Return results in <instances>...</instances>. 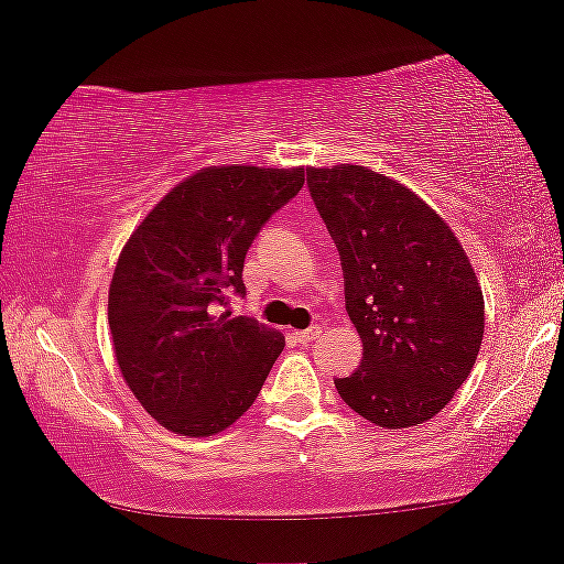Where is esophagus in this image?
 Instances as JSON below:
<instances>
[{
  "label": "esophagus",
  "mask_w": 564,
  "mask_h": 564,
  "mask_svg": "<svg viewBox=\"0 0 564 564\" xmlns=\"http://www.w3.org/2000/svg\"><path fill=\"white\" fill-rule=\"evenodd\" d=\"M321 334H323V330L315 326V328H307V330H295L292 336H295V341H300V344H313Z\"/></svg>",
  "instance_id": "1"
}]
</instances>
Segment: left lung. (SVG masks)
<instances>
[{
    "mask_svg": "<svg viewBox=\"0 0 564 564\" xmlns=\"http://www.w3.org/2000/svg\"><path fill=\"white\" fill-rule=\"evenodd\" d=\"M307 187L344 267L346 313L361 338L338 395L382 429H411L446 408L473 372L485 300L442 215L367 166H307Z\"/></svg>",
    "mask_w": 564,
    "mask_h": 564,
    "instance_id": "left-lung-1",
    "label": "left lung"
}]
</instances>
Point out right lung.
I'll use <instances>...</instances> for the list:
<instances>
[{
    "label": "right lung",
    "instance_id": "add662e5",
    "mask_svg": "<svg viewBox=\"0 0 564 564\" xmlns=\"http://www.w3.org/2000/svg\"><path fill=\"white\" fill-rule=\"evenodd\" d=\"M305 169L205 166L138 223L115 264L107 321L122 380L161 426L213 436L249 411L284 349L276 328L230 315L259 228Z\"/></svg>",
    "mask_w": 564,
    "mask_h": 564
}]
</instances>
